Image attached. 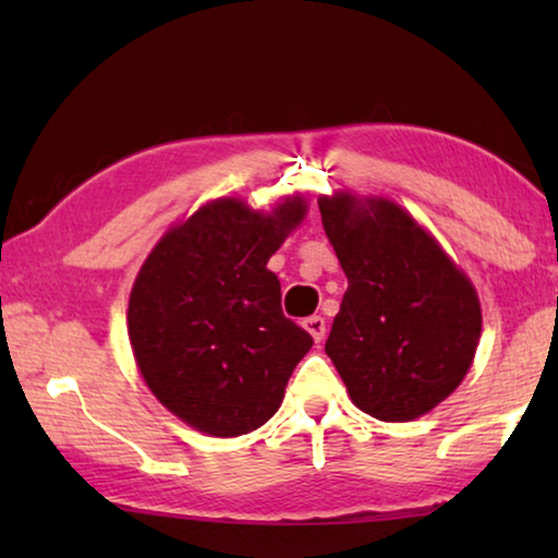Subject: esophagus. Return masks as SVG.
<instances>
[{
    "instance_id": "obj_1",
    "label": "esophagus",
    "mask_w": 558,
    "mask_h": 558,
    "mask_svg": "<svg viewBox=\"0 0 558 558\" xmlns=\"http://www.w3.org/2000/svg\"><path fill=\"white\" fill-rule=\"evenodd\" d=\"M304 330H307L312 338H315V342H323L325 340V330H327V323H325V317H319V315H312V317H307L304 319Z\"/></svg>"
}]
</instances>
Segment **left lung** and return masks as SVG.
I'll list each match as a JSON object with an SVG mask.
<instances>
[{"instance_id": "1", "label": "left lung", "mask_w": 558, "mask_h": 558, "mask_svg": "<svg viewBox=\"0 0 558 558\" xmlns=\"http://www.w3.org/2000/svg\"><path fill=\"white\" fill-rule=\"evenodd\" d=\"M327 239L348 277L325 353L353 403L411 422L460 386L475 357L480 302L470 279L396 203L319 197Z\"/></svg>"}]
</instances>
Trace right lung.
Masks as SVG:
<instances>
[{
    "instance_id": "right-lung-1",
    "label": "right lung",
    "mask_w": 558,
    "mask_h": 558,
    "mask_svg": "<svg viewBox=\"0 0 558 558\" xmlns=\"http://www.w3.org/2000/svg\"><path fill=\"white\" fill-rule=\"evenodd\" d=\"M304 218L300 197L269 216L216 201L157 243L129 296V340L151 393L213 437L277 414L312 335L284 317L266 262Z\"/></svg>"
}]
</instances>
